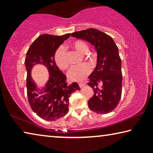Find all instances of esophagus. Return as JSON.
Segmentation results:
<instances>
[{
    "mask_svg": "<svg viewBox=\"0 0 153 153\" xmlns=\"http://www.w3.org/2000/svg\"><path fill=\"white\" fill-rule=\"evenodd\" d=\"M84 86H85L84 83H82V82H79V86L80 88H82L84 87Z\"/></svg>",
    "mask_w": 153,
    "mask_h": 153,
    "instance_id": "34e87169",
    "label": "esophagus"
}]
</instances>
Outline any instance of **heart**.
Instances as JSON below:
<instances>
[{
    "mask_svg": "<svg viewBox=\"0 0 153 153\" xmlns=\"http://www.w3.org/2000/svg\"><path fill=\"white\" fill-rule=\"evenodd\" d=\"M72 48L77 51L81 55H84L88 50V46L82 40H75L71 44ZM55 61L59 69L62 70H66L69 66V62L67 61V53L63 46H59L56 49L55 53ZM91 69L90 67L86 64H83L81 65L74 67L69 71V79L73 82L83 81L90 73Z\"/></svg>",
    "mask_w": 153,
    "mask_h": 153,
    "instance_id": "obj_1",
    "label": "heart"
}]
</instances>
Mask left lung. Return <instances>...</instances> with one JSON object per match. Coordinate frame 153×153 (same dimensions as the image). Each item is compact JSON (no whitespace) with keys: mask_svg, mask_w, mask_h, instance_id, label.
<instances>
[{"mask_svg":"<svg viewBox=\"0 0 153 153\" xmlns=\"http://www.w3.org/2000/svg\"><path fill=\"white\" fill-rule=\"evenodd\" d=\"M71 36L90 42L97 53V63L88 85L94 95L88 101L91 111L107 114L115 109L122 92L121 60L118 48L110 36L94 28L74 32Z\"/></svg>","mask_w":153,"mask_h":153,"instance_id":"8db88e82","label":"left lung"}]
</instances>
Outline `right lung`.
<instances>
[{
	"mask_svg": "<svg viewBox=\"0 0 153 153\" xmlns=\"http://www.w3.org/2000/svg\"><path fill=\"white\" fill-rule=\"evenodd\" d=\"M70 33L63 36L42 34L31 45L26 53L25 65L27 71L26 87L28 101L32 111L46 121H55L69 111V98L80 88L77 83L67 85L66 76L59 70L55 61V53ZM45 66L49 73L45 87L40 89L30 76L35 64Z\"/></svg>",
	"mask_w": 153,
	"mask_h": 153,
	"instance_id": "add662e5",
	"label": "right lung"
}]
</instances>
